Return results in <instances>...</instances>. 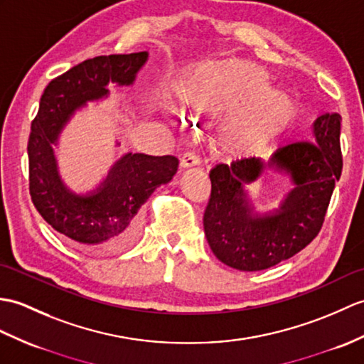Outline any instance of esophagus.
<instances>
[{
    "instance_id": "esophagus-1",
    "label": "esophagus",
    "mask_w": 364,
    "mask_h": 364,
    "mask_svg": "<svg viewBox=\"0 0 364 364\" xmlns=\"http://www.w3.org/2000/svg\"><path fill=\"white\" fill-rule=\"evenodd\" d=\"M180 164L184 168L198 166L200 164V158L197 156V154H193V151H186V154L180 158Z\"/></svg>"
}]
</instances>
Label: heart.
<instances>
[{
    "label": "heart",
    "instance_id": "1",
    "mask_svg": "<svg viewBox=\"0 0 364 364\" xmlns=\"http://www.w3.org/2000/svg\"><path fill=\"white\" fill-rule=\"evenodd\" d=\"M243 87V68L234 62H205L184 75L176 85L180 104L192 112H222L239 100ZM294 114L291 99L281 92L260 97L256 105L232 113L222 127L228 147L240 150L267 139L285 129Z\"/></svg>",
    "mask_w": 364,
    "mask_h": 364
}]
</instances>
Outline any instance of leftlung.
<instances>
[{
    "mask_svg": "<svg viewBox=\"0 0 364 364\" xmlns=\"http://www.w3.org/2000/svg\"><path fill=\"white\" fill-rule=\"evenodd\" d=\"M341 116L323 114L307 141L281 147L269 156L217 164L209 172L210 198L203 226L210 250L225 265L260 272L290 259L314 240L324 222L335 183L340 180ZM268 168L292 184L274 210L259 213L247 186Z\"/></svg>",
    "mask_w": 364,
    "mask_h": 364,
    "instance_id": "8db88e82",
    "label": "left lung"
}]
</instances>
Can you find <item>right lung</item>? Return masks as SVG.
Here are the masks:
<instances>
[{"mask_svg":"<svg viewBox=\"0 0 364 364\" xmlns=\"http://www.w3.org/2000/svg\"><path fill=\"white\" fill-rule=\"evenodd\" d=\"M147 60L149 53L90 58L50 80L40 99L28 144L31 198L45 222L79 247L99 252L130 247L139 231L138 210L178 168L173 155L129 151L88 192L71 191L58 172L54 147L75 112L107 99L108 85L132 87Z\"/></svg>","mask_w":364,"mask_h":364,"instance_id":"1","label":"right lung"}]
</instances>
